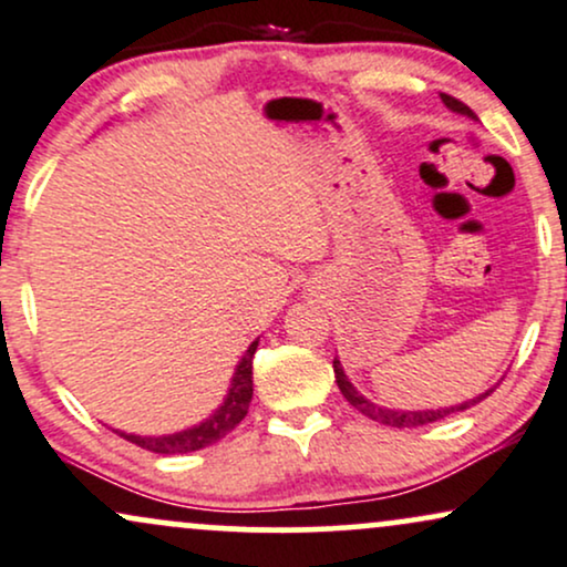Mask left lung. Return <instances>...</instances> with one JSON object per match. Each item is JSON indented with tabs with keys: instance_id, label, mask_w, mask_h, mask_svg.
<instances>
[{
	"instance_id": "8db88e82",
	"label": "left lung",
	"mask_w": 567,
	"mask_h": 567,
	"mask_svg": "<svg viewBox=\"0 0 567 567\" xmlns=\"http://www.w3.org/2000/svg\"><path fill=\"white\" fill-rule=\"evenodd\" d=\"M441 97H443V103L449 105L451 111L462 113V116L477 118V116H475V111H472L470 105H464L462 100H456V97H451V95H441ZM334 377H337V384H339V390H342V395L348 398V403L352 405V409H358V411H361L363 416L374 419V422H379V424H390V427H398V430H403V427H422V424H432V422H437V419H443V416H449V414H456V411H467V409H472V405H475V403H481L483 398H488L491 392L496 390V388L485 390L483 395H477V398H470V401H464V403H456V405H451V409H427V411H395V409H384V405H377V403H371L369 398H363L361 392H358L355 388H352V382H350V379H348V374H344V369H342V363H339V358H334Z\"/></svg>"
}]
</instances>
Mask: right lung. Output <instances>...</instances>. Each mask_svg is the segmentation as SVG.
Returning <instances> with one entry per match:
<instances>
[{"label":"right lung","instance_id":"add662e5","mask_svg":"<svg viewBox=\"0 0 567 567\" xmlns=\"http://www.w3.org/2000/svg\"><path fill=\"white\" fill-rule=\"evenodd\" d=\"M257 344L259 339H255V342L249 344V350H246L241 361H238L236 374H233L230 390L228 395H225L223 405H219L209 419H204L202 424H196V427H188L183 432H172V435H158V437L130 435V432H118V430L116 432L124 437V441L135 443L145 451H153V454H190V451L206 449V445L223 441L228 432L238 427V422H241L246 411H249L251 392H255V388H251V358H255Z\"/></svg>","mask_w":567,"mask_h":567}]
</instances>
